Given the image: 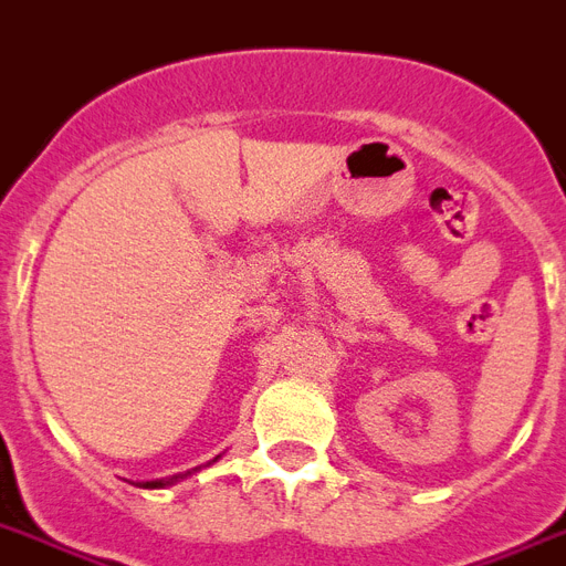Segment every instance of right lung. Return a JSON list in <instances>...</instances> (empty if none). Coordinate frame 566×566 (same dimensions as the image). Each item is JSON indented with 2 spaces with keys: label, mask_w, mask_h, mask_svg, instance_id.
I'll return each instance as SVG.
<instances>
[{
  "label": "right lung",
  "mask_w": 566,
  "mask_h": 566,
  "mask_svg": "<svg viewBox=\"0 0 566 566\" xmlns=\"http://www.w3.org/2000/svg\"><path fill=\"white\" fill-rule=\"evenodd\" d=\"M191 471H197V468H191ZM191 471H186V474H174V476H168V480H159V482H145L142 489H163V485H171V482H177V480H182V476H188V474H191Z\"/></svg>",
  "instance_id": "right-lung-1"
}]
</instances>
